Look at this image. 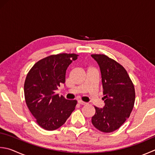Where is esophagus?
<instances>
[{
    "label": "esophagus",
    "instance_id": "34e87169",
    "mask_svg": "<svg viewBox=\"0 0 155 155\" xmlns=\"http://www.w3.org/2000/svg\"><path fill=\"white\" fill-rule=\"evenodd\" d=\"M78 104H80V105H85V104H87V103L86 102H84V101H81V100H79V101H78Z\"/></svg>",
    "mask_w": 155,
    "mask_h": 155
}]
</instances>
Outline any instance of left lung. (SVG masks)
Wrapping results in <instances>:
<instances>
[{
	"mask_svg": "<svg viewBox=\"0 0 155 155\" xmlns=\"http://www.w3.org/2000/svg\"><path fill=\"white\" fill-rule=\"evenodd\" d=\"M100 67L105 106L95 107L91 122L101 132L110 133L120 128L130 116L135 101V89L128 72L116 60L104 54H92Z\"/></svg>",
	"mask_w": 155,
	"mask_h": 155,
	"instance_id": "8db88e82",
	"label": "left lung"
}]
</instances>
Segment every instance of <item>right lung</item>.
<instances>
[{"instance_id":"right-lung-1","label":"right lung","mask_w":155,"mask_h":155,"mask_svg":"<svg viewBox=\"0 0 155 155\" xmlns=\"http://www.w3.org/2000/svg\"><path fill=\"white\" fill-rule=\"evenodd\" d=\"M75 54H58L39 60L30 69L24 84L26 104L42 128H59L74 110L76 100H67L55 93L65 83L66 71L77 59Z\"/></svg>"}]
</instances>
